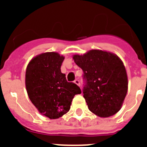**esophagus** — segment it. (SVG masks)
Here are the masks:
<instances>
[{
	"mask_svg": "<svg viewBox=\"0 0 147 147\" xmlns=\"http://www.w3.org/2000/svg\"><path fill=\"white\" fill-rule=\"evenodd\" d=\"M74 83L75 84H76L77 85H79V86H80V80H77V79L74 80Z\"/></svg>",
	"mask_w": 147,
	"mask_h": 147,
	"instance_id": "esophagus-1",
	"label": "esophagus"
}]
</instances>
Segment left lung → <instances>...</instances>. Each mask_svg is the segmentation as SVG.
Here are the masks:
<instances>
[{
    "label": "left lung",
    "mask_w": 147,
    "mask_h": 147,
    "mask_svg": "<svg viewBox=\"0 0 147 147\" xmlns=\"http://www.w3.org/2000/svg\"><path fill=\"white\" fill-rule=\"evenodd\" d=\"M73 59L84 73L83 96L88 109L102 118L119 112L128 89L127 71L120 58L94 49L83 55H74Z\"/></svg>",
    "instance_id": "1"
}]
</instances>
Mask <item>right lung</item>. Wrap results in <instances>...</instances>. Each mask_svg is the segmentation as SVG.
Instances as JSON below:
<instances>
[{"instance_id":"1","label":"right lung","mask_w":147,"mask_h":147,"mask_svg":"<svg viewBox=\"0 0 147 147\" xmlns=\"http://www.w3.org/2000/svg\"><path fill=\"white\" fill-rule=\"evenodd\" d=\"M63 56L46 52L30 61L26 71V88L31 102L39 112L51 119L62 117L71 107L80 87L66 80L61 72Z\"/></svg>"}]
</instances>
